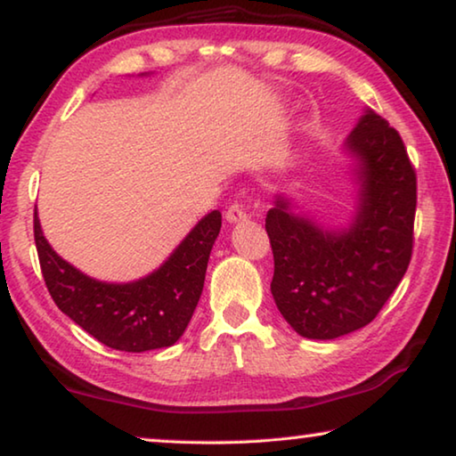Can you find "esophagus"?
<instances>
[{
    "label": "esophagus",
    "mask_w": 456,
    "mask_h": 456,
    "mask_svg": "<svg viewBox=\"0 0 456 456\" xmlns=\"http://www.w3.org/2000/svg\"><path fill=\"white\" fill-rule=\"evenodd\" d=\"M248 211H245V208L241 207V205H231L229 208H227V213H225V219L229 221V223H240V221H248Z\"/></svg>",
    "instance_id": "1"
}]
</instances>
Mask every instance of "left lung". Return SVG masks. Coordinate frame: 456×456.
<instances>
[{
	"instance_id": "obj_1",
	"label": "left lung",
	"mask_w": 456,
	"mask_h": 456,
	"mask_svg": "<svg viewBox=\"0 0 456 456\" xmlns=\"http://www.w3.org/2000/svg\"><path fill=\"white\" fill-rule=\"evenodd\" d=\"M357 184L346 227H322L278 194L265 216L272 296L300 337L330 341L370 324L408 270L416 175L400 134L365 110L345 142Z\"/></svg>"
}]
</instances>
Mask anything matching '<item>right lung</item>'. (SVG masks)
<instances>
[{
  "label": "right lung",
  "instance_id": "add662e5",
  "mask_svg": "<svg viewBox=\"0 0 456 456\" xmlns=\"http://www.w3.org/2000/svg\"><path fill=\"white\" fill-rule=\"evenodd\" d=\"M219 231L221 213L211 211L158 270L115 284L86 276L56 254L34 211V241L54 305L99 343L127 353L162 349L183 337L199 305Z\"/></svg>",
  "mask_w": 456,
  "mask_h": 456
}]
</instances>
